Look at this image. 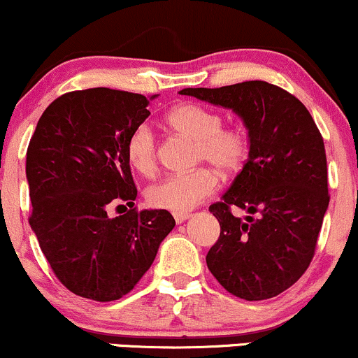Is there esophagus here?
I'll use <instances>...</instances> for the list:
<instances>
[{"label":"esophagus","instance_id":"1","mask_svg":"<svg viewBox=\"0 0 358 358\" xmlns=\"http://www.w3.org/2000/svg\"><path fill=\"white\" fill-rule=\"evenodd\" d=\"M189 217H191V213H174V220H176V222H184L186 220H189Z\"/></svg>","mask_w":358,"mask_h":358}]
</instances>
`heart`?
Returning <instances> with one entry per match:
<instances>
[{
    "mask_svg": "<svg viewBox=\"0 0 358 358\" xmlns=\"http://www.w3.org/2000/svg\"><path fill=\"white\" fill-rule=\"evenodd\" d=\"M176 132L196 141L194 162H209L222 176L238 172L250 154V137L239 125H222L217 112L197 103H180L167 113ZM125 155L134 171L144 178L157 172V141L149 125L141 124L125 142ZM217 189L216 174L199 167L186 174L167 176L147 189V203L155 209L187 213L211 197Z\"/></svg>",
    "mask_w": 358,
    "mask_h": 358,
    "instance_id": "b5f03b06",
    "label": "heart"
}]
</instances>
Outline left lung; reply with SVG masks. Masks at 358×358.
<instances>
[{"label":"left lung","instance_id":"left-lung-1","mask_svg":"<svg viewBox=\"0 0 358 358\" xmlns=\"http://www.w3.org/2000/svg\"><path fill=\"white\" fill-rule=\"evenodd\" d=\"M179 94L233 108L250 130L245 166L209 206L221 226L206 256L209 271L243 300L280 295L312 263L330 203L320 130L295 95L262 80ZM234 207L250 213L246 222L234 216Z\"/></svg>","mask_w":358,"mask_h":358}]
</instances>
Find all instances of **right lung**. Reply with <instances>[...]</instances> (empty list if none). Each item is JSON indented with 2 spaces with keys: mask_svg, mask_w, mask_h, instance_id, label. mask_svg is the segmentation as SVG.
I'll return each mask as SVG.
<instances>
[{
  "mask_svg": "<svg viewBox=\"0 0 358 358\" xmlns=\"http://www.w3.org/2000/svg\"><path fill=\"white\" fill-rule=\"evenodd\" d=\"M147 107L132 92H69L46 107L28 144L29 226L58 281L88 300L132 292L176 226L166 209L134 208L125 142L150 115ZM115 203L129 209L110 218Z\"/></svg>",
  "mask_w": 358,
  "mask_h": 358,
  "instance_id": "right-lung-1",
  "label": "right lung"
}]
</instances>
